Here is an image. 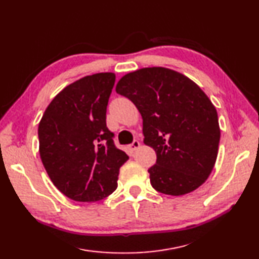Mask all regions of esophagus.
Here are the masks:
<instances>
[{"mask_svg":"<svg viewBox=\"0 0 259 259\" xmlns=\"http://www.w3.org/2000/svg\"><path fill=\"white\" fill-rule=\"evenodd\" d=\"M139 147H140V142H139L138 140H135L134 142H132L130 145H129V149L131 151H136Z\"/></svg>","mask_w":259,"mask_h":259,"instance_id":"obj_1","label":"esophagus"}]
</instances>
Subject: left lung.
I'll use <instances>...</instances> for the list:
<instances>
[{"mask_svg":"<svg viewBox=\"0 0 259 259\" xmlns=\"http://www.w3.org/2000/svg\"><path fill=\"white\" fill-rule=\"evenodd\" d=\"M116 92L140 111L143 142L156 153L149 168L152 187L170 196L200 187L214 167L220 141L217 109L204 92L186 75L162 66L127 73Z\"/></svg>","mask_w":259,"mask_h":259,"instance_id":"obj_1","label":"left lung"}]
</instances>
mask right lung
Here are the masks:
<instances>
[{
    "label": "right lung",
    "instance_id": "add662e5",
    "mask_svg": "<svg viewBox=\"0 0 259 259\" xmlns=\"http://www.w3.org/2000/svg\"><path fill=\"white\" fill-rule=\"evenodd\" d=\"M115 73L84 76L64 88L38 127L39 153L51 182L72 200L95 202L117 188L129 156L115 147L106 109Z\"/></svg>",
    "mask_w": 259,
    "mask_h": 259
}]
</instances>
